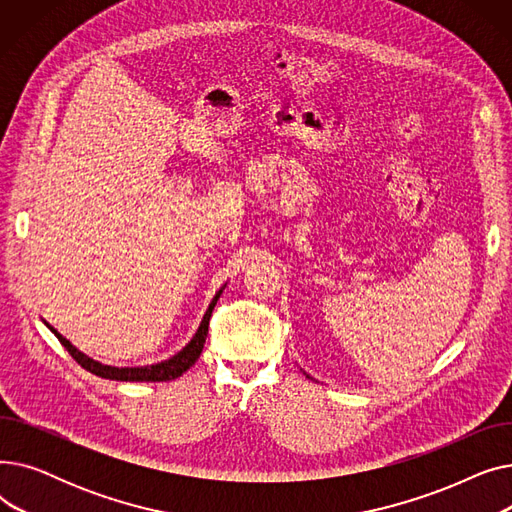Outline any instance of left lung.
<instances>
[{"label": "left lung", "instance_id": "left-lung-1", "mask_svg": "<svg viewBox=\"0 0 512 512\" xmlns=\"http://www.w3.org/2000/svg\"><path fill=\"white\" fill-rule=\"evenodd\" d=\"M307 378H309V375H307Z\"/></svg>", "mask_w": 512, "mask_h": 512}]
</instances>
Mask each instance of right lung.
<instances>
[{"label": "right lung", "instance_id": "1", "mask_svg": "<svg viewBox=\"0 0 512 512\" xmlns=\"http://www.w3.org/2000/svg\"><path fill=\"white\" fill-rule=\"evenodd\" d=\"M226 286H222L218 292H215L213 301L209 303L203 319H201V326L199 330L195 332V336L191 338V342H188L182 351H178L174 357L161 361V363H153V365H143V367H112V365H103L91 357H87L85 353H80L78 348L66 340L56 328H51L47 321L43 319V324L56 334V338L62 342V346L66 348V351L74 357V361L85 367L87 371L99 375V378H105V380H116V382H168V380H176L180 378V375L191 369L195 365V361L199 359L201 351H203V344H205V338H207V328H209V317H211V311L215 307V303H218L220 294L224 292Z\"/></svg>", "mask_w": 512, "mask_h": 512}]
</instances>
